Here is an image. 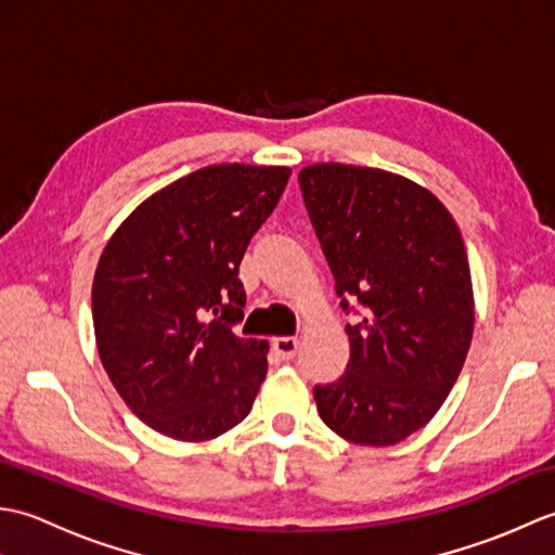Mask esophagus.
Wrapping results in <instances>:
<instances>
[{
  "mask_svg": "<svg viewBox=\"0 0 555 555\" xmlns=\"http://www.w3.org/2000/svg\"><path fill=\"white\" fill-rule=\"evenodd\" d=\"M298 348H300V340L298 338H293V336H279V338H274V350H276V356L281 360H291L298 352Z\"/></svg>",
  "mask_w": 555,
  "mask_h": 555,
  "instance_id": "1",
  "label": "esophagus"
}]
</instances>
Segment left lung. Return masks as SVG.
<instances>
[{"label":"left lung","instance_id":"1","mask_svg":"<svg viewBox=\"0 0 555 555\" xmlns=\"http://www.w3.org/2000/svg\"><path fill=\"white\" fill-rule=\"evenodd\" d=\"M305 207L336 281L346 326L344 376L314 386L320 417L360 446L422 429L463 370L475 326L463 235L427 188L350 164L298 173Z\"/></svg>","mask_w":555,"mask_h":555}]
</instances>
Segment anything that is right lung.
<instances>
[{"mask_svg":"<svg viewBox=\"0 0 555 555\" xmlns=\"http://www.w3.org/2000/svg\"><path fill=\"white\" fill-rule=\"evenodd\" d=\"M288 167L215 164L147 197L109 238L92 281L100 360L152 429L209 441L247 417L267 340L241 338V259Z\"/></svg>","mask_w":555,"mask_h":555,"instance_id":"add662e5","label":"right lung"}]
</instances>
